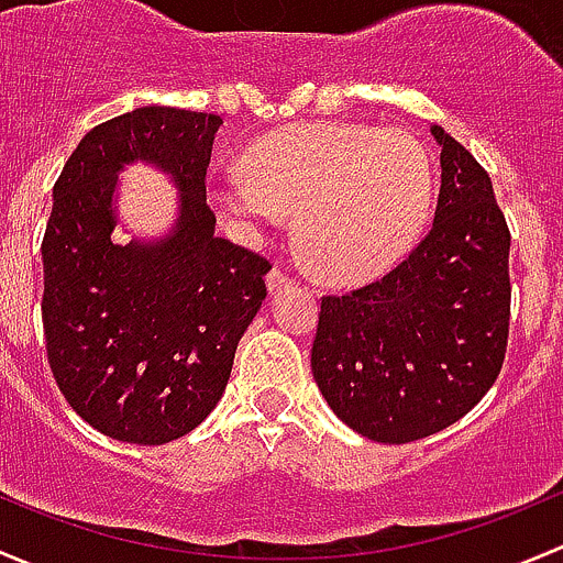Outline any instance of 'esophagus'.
<instances>
[{
	"label": "esophagus",
	"mask_w": 563,
	"mask_h": 563,
	"mask_svg": "<svg viewBox=\"0 0 563 563\" xmlns=\"http://www.w3.org/2000/svg\"><path fill=\"white\" fill-rule=\"evenodd\" d=\"M289 284H292V276L284 274L282 268H274L268 274V289H271V292H279V289L289 287Z\"/></svg>",
	"instance_id": "1"
}]
</instances>
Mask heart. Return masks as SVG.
Here are the masks:
<instances>
[{
  "label": "heart",
  "mask_w": 563,
  "mask_h": 563,
  "mask_svg": "<svg viewBox=\"0 0 563 563\" xmlns=\"http://www.w3.org/2000/svg\"><path fill=\"white\" fill-rule=\"evenodd\" d=\"M243 165L208 178L217 211L243 230L295 211V239L328 279L390 268L431 206L428 154L401 130L306 121L260 137Z\"/></svg>",
  "instance_id": "obj_1"
}]
</instances>
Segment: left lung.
Listing matches in <instances>:
<instances>
[{
    "mask_svg": "<svg viewBox=\"0 0 563 563\" xmlns=\"http://www.w3.org/2000/svg\"><path fill=\"white\" fill-rule=\"evenodd\" d=\"M442 148L433 228L404 263L324 295L311 371L341 422L407 444L461 420L496 382L509 335V228L485 167L433 124Z\"/></svg>",
    "mask_w": 563,
    "mask_h": 563,
    "instance_id": "obj_1",
    "label": "left lung"
}]
</instances>
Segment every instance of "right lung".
<instances>
[{
    "label": "right lung",
    "mask_w": 563,
    "mask_h": 563,
    "mask_svg": "<svg viewBox=\"0 0 563 563\" xmlns=\"http://www.w3.org/2000/svg\"><path fill=\"white\" fill-rule=\"evenodd\" d=\"M222 119L146 106L97 124L54 184L43 239V330L67 404L110 439L165 444L200 426L228 387L271 263L213 235L206 173ZM179 187L170 236L119 244L112 192L130 161Z\"/></svg>",
    "instance_id": "add662e5"
}]
</instances>
